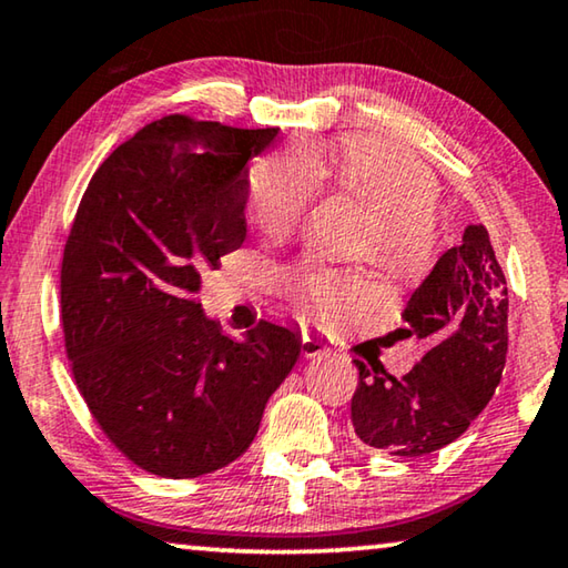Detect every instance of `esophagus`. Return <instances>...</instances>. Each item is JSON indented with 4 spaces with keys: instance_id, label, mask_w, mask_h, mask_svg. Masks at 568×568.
Returning <instances> with one entry per match:
<instances>
[{
    "instance_id": "1",
    "label": "esophagus",
    "mask_w": 568,
    "mask_h": 568,
    "mask_svg": "<svg viewBox=\"0 0 568 568\" xmlns=\"http://www.w3.org/2000/svg\"><path fill=\"white\" fill-rule=\"evenodd\" d=\"M322 353H329V339L314 329H304L302 333V355L304 357H317Z\"/></svg>"
}]
</instances>
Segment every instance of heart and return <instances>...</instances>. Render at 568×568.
Returning a JSON list of instances; mask_svg holds the SVG:
<instances>
[{
	"mask_svg": "<svg viewBox=\"0 0 568 568\" xmlns=\"http://www.w3.org/2000/svg\"><path fill=\"white\" fill-rule=\"evenodd\" d=\"M317 168L373 213L363 251L388 274L412 278L432 266L439 248V182L400 146L378 136H347L320 156L282 152L258 162L248 178V207L261 231L284 235L307 215L320 187ZM365 292L357 274L304 266L292 276L294 300L322 320H337Z\"/></svg>",
	"mask_w": 568,
	"mask_h": 568,
	"instance_id": "heart-1",
	"label": "heart"
}]
</instances>
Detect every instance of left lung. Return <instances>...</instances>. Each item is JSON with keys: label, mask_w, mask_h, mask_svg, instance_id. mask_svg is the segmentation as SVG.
Here are the masks:
<instances>
[{"label": "left lung", "mask_w": 568, "mask_h": 568, "mask_svg": "<svg viewBox=\"0 0 568 568\" xmlns=\"http://www.w3.org/2000/svg\"><path fill=\"white\" fill-rule=\"evenodd\" d=\"M404 335L429 353L406 375L355 361L351 418L357 439L396 457L447 447L493 398L508 355V286L485 225H467L404 310Z\"/></svg>", "instance_id": "obj_1"}]
</instances>
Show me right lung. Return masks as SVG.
<instances>
[{
    "instance_id": "1",
    "label": "right lung",
    "mask_w": 568,
    "mask_h": 568,
    "mask_svg": "<svg viewBox=\"0 0 568 568\" xmlns=\"http://www.w3.org/2000/svg\"><path fill=\"white\" fill-rule=\"evenodd\" d=\"M278 129L182 113L116 146L85 187L60 266L75 386L113 447L146 473H215L251 447L300 357L290 327L223 335L203 274L246 241L248 160Z\"/></svg>"
}]
</instances>
